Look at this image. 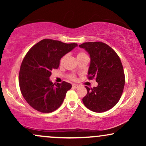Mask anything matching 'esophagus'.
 I'll return each mask as SVG.
<instances>
[{
  "label": "esophagus",
  "mask_w": 146,
  "mask_h": 146,
  "mask_svg": "<svg viewBox=\"0 0 146 146\" xmlns=\"http://www.w3.org/2000/svg\"><path fill=\"white\" fill-rule=\"evenodd\" d=\"M72 87L74 88H78L79 87V86L78 84H72Z\"/></svg>",
  "instance_id": "esophagus-1"
}]
</instances>
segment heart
<instances>
[{"label": "heart", "instance_id": "obj_1", "mask_svg": "<svg viewBox=\"0 0 146 146\" xmlns=\"http://www.w3.org/2000/svg\"><path fill=\"white\" fill-rule=\"evenodd\" d=\"M85 56H87V55L84 52H78L77 55H76V57H77L78 60L81 58L85 57ZM65 58H66V56H63L60 59V64H62L64 63ZM70 79H72V80H75V78H76L75 76L73 75V74H71L70 76Z\"/></svg>", "mask_w": 146, "mask_h": 146}]
</instances>
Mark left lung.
Instances as JSON below:
<instances>
[{
  "mask_svg": "<svg viewBox=\"0 0 146 146\" xmlns=\"http://www.w3.org/2000/svg\"><path fill=\"white\" fill-rule=\"evenodd\" d=\"M90 56L88 79H96L97 87L87 89L84 104L94 112L112 108L120 99L125 84L123 66L116 52L102 42H88L79 45Z\"/></svg>",
  "mask_w": 146,
  "mask_h": 146,
  "instance_id": "1",
  "label": "left lung"
}]
</instances>
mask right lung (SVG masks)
I'll return each mask as SVG.
<instances>
[{
	"mask_svg": "<svg viewBox=\"0 0 146 146\" xmlns=\"http://www.w3.org/2000/svg\"><path fill=\"white\" fill-rule=\"evenodd\" d=\"M78 46L51 39L42 40L33 46L24 58L19 72V86L24 98L36 110L52 112L62 104L71 84H53L51 72L58 68L60 60Z\"/></svg>",
	"mask_w": 146,
	"mask_h": 146,
	"instance_id": "add662e5",
	"label": "right lung"
}]
</instances>
